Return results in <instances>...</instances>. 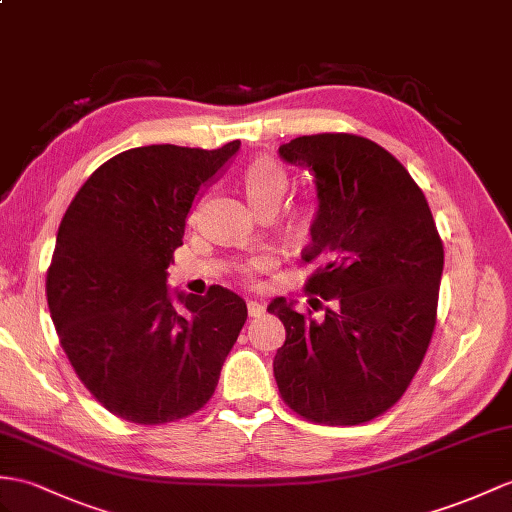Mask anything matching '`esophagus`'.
<instances>
[{"label":"esophagus","instance_id":"esophagus-1","mask_svg":"<svg viewBox=\"0 0 512 512\" xmlns=\"http://www.w3.org/2000/svg\"><path fill=\"white\" fill-rule=\"evenodd\" d=\"M247 315L249 317H263L265 315V306L258 302H247Z\"/></svg>","mask_w":512,"mask_h":512}]
</instances>
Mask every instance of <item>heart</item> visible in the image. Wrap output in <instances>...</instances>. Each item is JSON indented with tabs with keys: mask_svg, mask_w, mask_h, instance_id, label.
Listing matches in <instances>:
<instances>
[{
	"mask_svg": "<svg viewBox=\"0 0 512 512\" xmlns=\"http://www.w3.org/2000/svg\"><path fill=\"white\" fill-rule=\"evenodd\" d=\"M243 186L249 204L256 210H278L282 197L289 186V178H286L284 169L273 162L271 158H256L243 173ZM267 267V258H252L243 267V273L247 278H252L256 271Z\"/></svg>",
	"mask_w": 512,
	"mask_h": 512,
	"instance_id": "b5f03b06",
	"label": "heart"
}]
</instances>
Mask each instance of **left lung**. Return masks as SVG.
Returning <instances> with one entry per match:
<instances>
[{
    "instance_id": "obj_1",
    "label": "left lung",
    "mask_w": 512,
    "mask_h": 512,
    "mask_svg": "<svg viewBox=\"0 0 512 512\" xmlns=\"http://www.w3.org/2000/svg\"><path fill=\"white\" fill-rule=\"evenodd\" d=\"M278 154L315 178L317 213L306 291L326 299L297 313L276 297L286 341L273 358L282 400L328 426L389 410L417 373L436 323L443 243L426 195L395 156L356 134L297 136Z\"/></svg>"
}]
</instances>
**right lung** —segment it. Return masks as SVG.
<instances>
[{
    "label": "right lung",
    "mask_w": 512,
    "mask_h": 512,
    "mask_svg": "<svg viewBox=\"0 0 512 512\" xmlns=\"http://www.w3.org/2000/svg\"><path fill=\"white\" fill-rule=\"evenodd\" d=\"M239 147L128 149L93 171L60 221L49 313L71 367L112 415L158 426L215 393L245 299L219 284L206 295L169 291L167 267L195 197Z\"/></svg>",
    "instance_id": "1"
}]
</instances>
